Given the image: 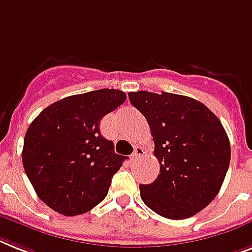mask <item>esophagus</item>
Here are the masks:
<instances>
[{"label":"esophagus","instance_id":"obj_1","mask_svg":"<svg viewBox=\"0 0 252 252\" xmlns=\"http://www.w3.org/2000/svg\"><path fill=\"white\" fill-rule=\"evenodd\" d=\"M145 154V150H144V147H141V146H136L134 147V151H133V154H132V160H137V159L140 158V157H142V155Z\"/></svg>","mask_w":252,"mask_h":252}]
</instances>
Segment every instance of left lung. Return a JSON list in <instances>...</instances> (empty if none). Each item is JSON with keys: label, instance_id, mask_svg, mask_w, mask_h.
<instances>
[{"label": "left lung", "instance_id": "left-lung-1", "mask_svg": "<svg viewBox=\"0 0 252 252\" xmlns=\"http://www.w3.org/2000/svg\"><path fill=\"white\" fill-rule=\"evenodd\" d=\"M145 116L160 164L158 177L140 185L141 199L163 218H191L211 203L230 163V144L221 122L208 107L180 94L130 92Z\"/></svg>", "mask_w": 252, "mask_h": 252}]
</instances>
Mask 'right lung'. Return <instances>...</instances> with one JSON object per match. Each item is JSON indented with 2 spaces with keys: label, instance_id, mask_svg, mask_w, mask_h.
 <instances>
[{
  "label": "right lung",
  "instance_id": "1",
  "mask_svg": "<svg viewBox=\"0 0 252 252\" xmlns=\"http://www.w3.org/2000/svg\"><path fill=\"white\" fill-rule=\"evenodd\" d=\"M126 98L118 89L69 95L31 123L22 153L24 171L38 198L54 211L76 216L106 198L126 157L116 154L99 124Z\"/></svg>",
  "mask_w": 252,
  "mask_h": 252
}]
</instances>
